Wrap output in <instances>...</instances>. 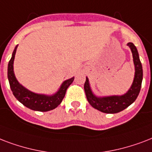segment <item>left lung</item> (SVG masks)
Here are the masks:
<instances>
[{
  "label": "left lung",
  "mask_w": 152,
  "mask_h": 152,
  "mask_svg": "<svg viewBox=\"0 0 152 152\" xmlns=\"http://www.w3.org/2000/svg\"><path fill=\"white\" fill-rule=\"evenodd\" d=\"M128 46L131 48L132 52L136 73H135L133 83L127 94L122 95V96L97 97L93 94L90 87H89V80L87 77L85 82L84 89L88 102L91 106L102 113H116L124 110L136 101L139 94H140L142 80H143L142 64H141L140 60L139 58V54L136 46L132 43H129Z\"/></svg>",
  "instance_id": "obj_1"
}]
</instances>
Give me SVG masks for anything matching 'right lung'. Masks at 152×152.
<instances>
[{
    "mask_svg": "<svg viewBox=\"0 0 152 152\" xmlns=\"http://www.w3.org/2000/svg\"><path fill=\"white\" fill-rule=\"evenodd\" d=\"M16 46L12 53V58L8 66V78L12 94L19 102L27 108L35 111L47 112L55 109L60 104L65 97L66 89L73 82L75 77L68 79L63 82L59 90L53 96H46L43 94H37L29 91L21 86L16 80L13 72V61L16 55Z\"/></svg>",
    "mask_w": 152,
    "mask_h": 152,
    "instance_id": "right-lung-1",
    "label": "right lung"
}]
</instances>
